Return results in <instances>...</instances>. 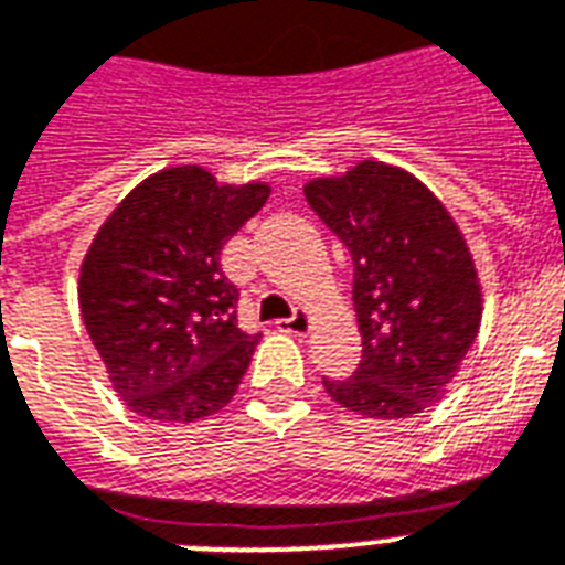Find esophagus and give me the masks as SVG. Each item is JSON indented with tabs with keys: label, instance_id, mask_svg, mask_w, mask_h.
<instances>
[{
	"label": "esophagus",
	"instance_id": "esophagus-1",
	"mask_svg": "<svg viewBox=\"0 0 565 565\" xmlns=\"http://www.w3.org/2000/svg\"><path fill=\"white\" fill-rule=\"evenodd\" d=\"M313 326V317L308 311H296L287 320H278V331H287V334H308Z\"/></svg>",
	"mask_w": 565,
	"mask_h": 565
}]
</instances>
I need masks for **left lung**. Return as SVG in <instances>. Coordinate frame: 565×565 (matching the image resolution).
I'll return each mask as SVG.
<instances>
[{"instance_id":"8db88e82","label":"left lung","mask_w":565,"mask_h":565,"mask_svg":"<svg viewBox=\"0 0 565 565\" xmlns=\"http://www.w3.org/2000/svg\"><path fill=\"white\" fill-rule=\"evenodd\" d=\"M305 198L350 248L361 364L322 379L340 408L403 420L445 397L483 317V287L462 231L406 168L361 159L305 183Z\"/></svg>"}]
</instances>
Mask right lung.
I'll return each instance as SVG.
<instances>
[{"label":"right lung","instance_id":"add662e5","mask_svg":"<svg viewBox=\"0 0 565 565\" xmlns=\"http://www.w3.org/2000/svg\"><path fill=\"white\" fill-rule=\"evenodd\" d=\"M266 183H218L201 166L141 180L79 266V311L111 387L136 415L195 424L234 399L260 334L236 326L222 248L266 204Z\"/></svg>","mask_w":565,"mask_h":565}]
</instances>
